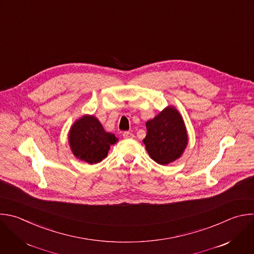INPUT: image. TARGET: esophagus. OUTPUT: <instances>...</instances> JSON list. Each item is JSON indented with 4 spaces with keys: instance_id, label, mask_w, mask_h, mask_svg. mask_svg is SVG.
Segmentation results:
<instances>
[{
    "instance_id": "1",
    "label": "esophagus",
    "mask_w": 254,
    "mask_h": 254,
    "mask_svg": "<svg viewBox=\"0 0 254 254\" xmlns=\"http://www.w3.org/2000/svg\"><path fill=\"white\" fill-rule=\"evenodd\" d=\"M123 136H124L125 138L128 139V138H132L134 135H133V133H131V132H129V131H125V132L123 133Z\"/></svg>"
}]
</instances>
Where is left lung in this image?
Returning <instances> with one entry per match:
<instances>
[{"label":"left lung","mask_w":254,"mask_h":254,"mask_svg":"<svg viewBox=\"0 0 254 254\" xmlns=\"http://www.w3.org/2000/svg\"><path fill=\"white\" fill-rule=\"evenodd\" d=\"M145 126L147 133L142 141L155 162L165 165L183 154L188 134L184 120L175 108H166Z\"/></svg>","instance_id":"left-lung-1"}]
</instances>
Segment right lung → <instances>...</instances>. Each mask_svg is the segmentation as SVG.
Wrapping results in <instances>:
<instances>
[{"label":"right lung","mask_w":254,"mask_h":254,"mask_svg":"<svg viewBox=\"0 0 254 254\" xmlns=\"http://www.w3.org/2000/svg\"><path fill=\"white\" fill-rule=\"evenodd\" d=\"M68 140L74 156L93 164L107 157L110 146L118 138L107 132L97 118L83 116L71 127Z\"/></svg>","instance_id":"obj_1"}]
</instances>
